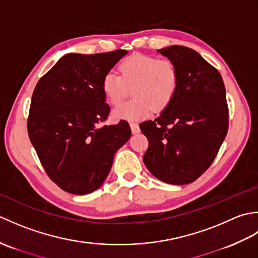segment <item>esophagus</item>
I'll return each instance as SVG.
<instances>
[{"mask_svg": "<svg viewBox=\"0 0 258 258\" xmlns=\"http://www.w3.org/2000/svg\"><path fill=\"white\" fill-rule=\"evenodd\" d=\"M130 126H131V130H132V133H133V134L140 133V126H139V124H136V123H130Z\"/></svg>", "mask_w": 258, "mask_h": 258, "instance_id": "34e87169", "label": "esophagus"}]
</instances>
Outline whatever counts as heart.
I'll list each match as a JSON object with an SVG mask.
<instances>
[{
	"label": "heart",
	"mask_w": 258,
	"mask_h": 258,
	"mask_svg": "<svg viewBox=\"0 0 258 258\" xmlns=\"http://www.w3.org/2000/svg\"><path fill=\"white\" fill-rule=\"evenodd\" d=\"M118 73H107L102 80L106 101L117 105L131 91L132 101L114 109L117 119L142 120L152 109L162 112L172 103L178 87V71L171 59H158L145 54H133L118 64Z\"/></svg>",
	"instance_id": "b5f03b06"
}]
</instances>
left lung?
I'll list each match as a JSON object with an SVG mask.
<instances>
[{"label": "left lung", "instance_id": "8db88e82", "mask_svg": "<svg viewBox=\"0 0 258 258\" xmlns=\"http://www.w3.org/2000/svg\"><path fill=\"white\" fill-rule=\"evenodd\" d=\"M175 63L178 87L172 103L154 120L141 123L149 140L147 169L162 182H194L211 166L228 131L226 92L218 71L189 47L161 48Z\"/></svg>", "mask_w": 258, "mask_h": 258}]
</instances>
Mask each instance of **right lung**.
<instances>
[{"mask_svg": "<svg viewBox=\"0 0 258 258\" xmlns=\"http://www.w3.org/2000/svg\"><path fill=\"white\" fill-rule=\"evenodd\" d=\"M126 54H67L33 92L30 141L48 177L68 193L85 195L100 187L115 153L131 138L126 120L97 126L109 114L102 80Z\"/></svg>", "mask_w": 258, "mask_h": 258, "instance_id": "right-lung-1", "label": "right lung"}]
</instances>
